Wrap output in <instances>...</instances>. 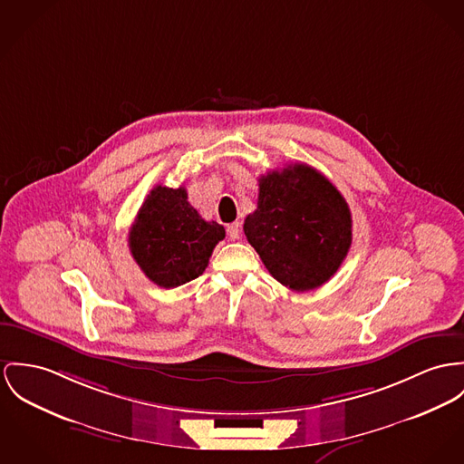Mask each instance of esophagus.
I'll use <instances>...</instances> for the list:
<instances>
[{"label": "esophagus", "mask_w": 464, "mask_h": 464, "mask_svg": "<svg viewBox=\"0 0 464 464\" xmlns=\"http://www.w3.org/2000/svg\"><path fill=\"white\" fill-rule=\"evenodd\" d=\"M226 231H227V237H229L231 240H238V238H240V233H242V229H240V224H238V222L227 224Z\"/></svg>", "instance_id": "esophagus-1"}]
</instances>
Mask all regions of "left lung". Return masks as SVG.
Masks as SVG:
<instances>
[{
  "label": "left lung",
  "instance_id": "obj_1",
  "mask_svg": "<svg viewBox=\"0 0 464 464\" xmlns=\"http://www.w3.org/2000/svg\"><path fill=\"white\" fill-rule=\"evenodd\" d=\"M257 208L244 233L266 270L293 291L324 285L352 246V212L343 194L307 164L259 177Z\"/></svg>",
  "mask_w": 464,
  "mask_h": 464
}]
</instances>
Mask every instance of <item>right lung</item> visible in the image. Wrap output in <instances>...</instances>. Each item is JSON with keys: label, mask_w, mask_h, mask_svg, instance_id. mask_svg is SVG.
Instances as JSON below:
<instances>
[{"label": "right lung", "mask_w": 464, "mask_h": 464, "mask_svg": "<svg viewBox=\"0 0 464 464\" xmlns=\"http://www.w3.org/2000/svg\"><path fill=\"white\" fill-rule=\"evenodd\" d=\"M226 231L201 218L183 187L150 190L129 231V247L144 276L160 287H177L199 277Z\"/></svg>", "instance_id": "add662e5"}]
</instances>
